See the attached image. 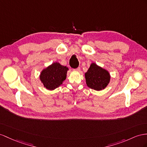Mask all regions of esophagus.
I'll list each match as a JSON object with an SVG mask.
<instances>
[{
  "instance_id": "34e87169",
  "label": "esophagus",
  "mask_w": 147,
  "mask_h": 147,
  "mask_svg": "<svg viewBox=\"0 0 147 147\" xmlns=\"http://www.w3.org/2000/svg\"><path fill=\"white\" fill-rule=\"evenodd\" d=\"M74 71H78V72H80V71H81V69H80V67H78V68L74 69Z\"/></svg>"
}]
</instances>
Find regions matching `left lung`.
Segmentation results:
<instances>
[{
	"mask_svg": "<svg viewBox=\"0 0 147 147\" xmlns=\"http://www.w3.org/2000/svg\"><path fill=\"white\" fill-rule=\"evenodd\" d=\"M84 76L88 87L98 91L106 88L111 81L109 72L95 63L91 64Z\"/></svg>",
	"mask_w": 147,
	"mask_h": 147,
	"instance_id": "obj_1",
	"label": "left lung"
}]
</instances>
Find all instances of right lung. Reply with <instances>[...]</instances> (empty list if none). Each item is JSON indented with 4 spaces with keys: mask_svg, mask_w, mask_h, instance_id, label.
<instances>
[{
    "mask_svg": "<svg viewBox=\"0 0 147 147\" xmlns=\"http://www.w3.org/2000/svg\"><path fill=\"white\" fill-rule=\"evenodd\" d=\"M68 70L67 67L58 62H54L41 71L40 80L45 88L53 91L63 84L66 79Z\"/></svg>",
    "mask_w": 147,
    "mask_h": 147,
    "instance_id": "right-lung-1",
    "label": "right lung"
}]
</instances>
